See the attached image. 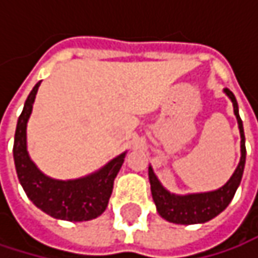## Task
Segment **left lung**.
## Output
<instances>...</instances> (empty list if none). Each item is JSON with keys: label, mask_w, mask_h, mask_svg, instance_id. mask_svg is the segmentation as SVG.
I'll list each match as a JSON object with an SVG mask.
<instances>
[{"label": "left lung", "mask_w": 258, "mask_h": 258, "mask_svg": "<svg viewBox=\"0 0 258 258\" xmlns=\"http://www.w3.org/2000/svg\"><path fill=\"white\" fill-rule=\"evenodd\" d=\"M226 94L230 97L234 109V115L237 118L239 131H240V161L237 169L234 170L230 180L221 186L217 191L212 192H203V194H189V196H175L170 194L167 189L163 188L160 180L154 175L152 169L149 167V182H151V192L152 199L155 202L158 214L175 224H197V223H206L221 214L234 197V192L240 183L243 167H245V157H246V148H245V134L242 119L239 116L237 110V101L230 89H224Z\"/></svg>", "instance_id": "left-lung-1"}]
</instances>
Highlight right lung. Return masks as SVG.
I'll return each mask as SVG.
<instances>
[{
	"instance_id": "1",
	"label": "right lung",
	"mask_w": 258,
	"mask_h": 258,
	"mask_svg": "<svg viewBox=\"0 0 258 258\" xmlns=\"http://www.w3.org/2000/svg\"><path fill=\"white\" fill-rule=\"evenodd\" d=\"M38 86L40 82L29 92L15 133L13 158L19 182L29 200L47 215L66 221L94 220L107 208L113 180L124 163L125 154L113 158L100 172L82 179L55 180L44 176L26 152V122Z\"/></svg>"
}]
</instances>
